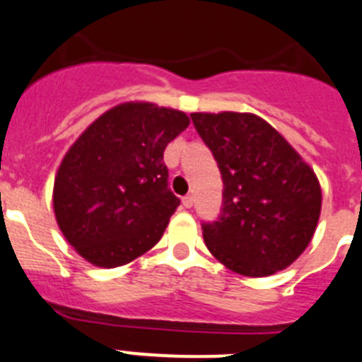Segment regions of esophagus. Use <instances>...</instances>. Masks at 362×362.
<instances>
[{"instance_id": "obj_1", "label": "esophagus", "mask_w": 362, "mask_h": 362, "mask_svg": "<svg viewBox=\"0 0 362 362\" xmlns=\"http://www.w3.org/2000/svg\"><path fill=\"white\" fill-rule=\"evenodd\" d=\"M193 202H194L193 194H185L184 199H182V204H184L185 207H193Z\"/></svg>"}]
</instances>
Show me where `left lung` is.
<instances>
[{
    "instance_id": "1",
    "label": "left lung",
    "mask_w": 362,
    "mask_h": 362,
    "mask_svg": "<svg viewBox=\"0 0 362 362\" xmlns=\"http://www.w3.org/2000/svg\"><path fill=\"white\" fill-rule=\"evenodd\" d=\"M191 120L224 182L218 220L202 224L207 250L246 276L288 268L319 222L322 194L313 169L257 115L193 112Z\"/></svg>"
}]
</instances>
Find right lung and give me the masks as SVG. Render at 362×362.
<instances>
[{"label":"right lung","mask_w":362,"mask_h":362,"mask_svg":"<svg viewBox=\"0 0 362 362\" xmlns=\"http://www.w3.org/2000/svg\"><path fill=\"white\" fill-rule=\"evenodd\" d=\"M187 115L147 102L103 112L72 144L54 178L59 229L98 268L131 262L155 246L180 200L168 187L163 151Z\"/></svg>","instance_id":"obj_1"}]
</instances>
